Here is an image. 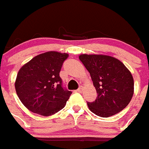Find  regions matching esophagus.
<instances>
[{"instance_id":"1","label":"esophagus","mask_w":149,"mask_h":149,"mask_svg":"<svg viewBox=\"0 0 149 149\" xmlns=\"http://www.w3.org/2000/svg\"><path fill=\"white\" fill-rule=\"evenodd\" d=\"M82 90H83V88H82V87H80V88L77 90V92H81Z\"/></svg>"}]
</instances>
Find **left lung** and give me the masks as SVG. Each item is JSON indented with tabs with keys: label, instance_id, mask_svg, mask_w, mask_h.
Here are the masks:
<instances>
[{
	"label": "left lung",
	"instance_id": "obj_1",
	"mask_svg": "<svg viewBox=\"0 0 149 149\" xmlns=\"http://www.w3.org/2000/svg\"><path fill=\"white\" fill-rule=\"evenodd\" d=\"M79 59L91 75L98 95L95 101L88 102L91 112L107 118L122 111L133 95V78L129 69L107 55L81 54Z\"/></svg>",
	"mask_w": 149,
	"mask_h": 149
}]
</instances>
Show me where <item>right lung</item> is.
<instances>
[{
	"mask_svg": "<svg viewBox=\"0 0 149 149\" xmlns=\"http://www.w3.org/2000/svg\"><path fill=\"white\" fill-rule=\"evenodd\" d=\"M68 57L67 54L49 51L37 55L19 69L15 88L29 111L49 116L64 108L72 91L64 88L59 73Z\"/></svg>",
	"mask_w": 149,
	"mask_h": 149,
	"instance_id": "right-lung-1",
	"label": "right lung"
}]
</instances>
